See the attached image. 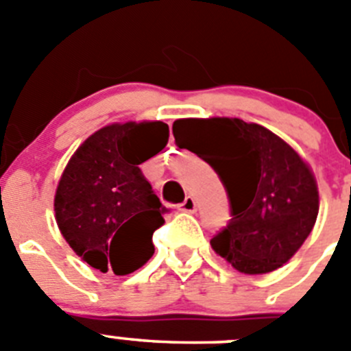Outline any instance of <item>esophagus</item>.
Returning <instances> with one entry per match:
<instances>
[{"instance_id":"1","label":"esophagus","mask_w":351,"mask_h":351,"mask_svg":"<svg viewBox=\"0 0 351 351\" xmlns=\"http://www.w3.org/2000/svg\"><path fill=\"white\" fill-rule=\"evenodd\" d=\"M179 210H182V213H195V210H197V202H195V198L186 197L184 202L179 206Z\"/></svg>"}]
</instances>
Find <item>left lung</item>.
I'll use <instances>...</instances> for the list:
<instances>
[{"mask_svg":"<svg viewBox=\"0 0 351 351\" xmlns=\"http://www.w3.org/2000/svg\"><path fill=\"white\" fill-rule=\"evenodd\" d=\"M172 133L216 170L228 195L232 219L210 239L219 256L244 274H267L295 255L315 226L318 188L283 138L237 117L178 119Z\"/></svg>","mask_w":351,"mask_h":351,"instance_id":"8db88e82","label":"left lung"}]
</instances>
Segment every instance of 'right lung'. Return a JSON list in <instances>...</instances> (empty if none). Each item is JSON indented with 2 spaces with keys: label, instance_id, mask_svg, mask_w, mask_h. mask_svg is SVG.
Wrapping results in <instances>:
<instances>
[{
  "label": "right lung",
  "instance_id": "obj_1",
  "mask_svg": "<svg viewBox=\"0 0 351 351\" xmlns=\"http://www.w3.org/2000/svg\"><path fill=\"white\" fill-rule=\"evenodd\" d=\"M167 142L161 121L116 123L93 133L68 161L56 190V221L93 269L125 276L153 256V234L167 209L138 165Z\"/></svg>",
  "mask_w": 351,
  "mask_h": 351
}]
</instances>
